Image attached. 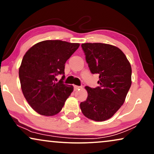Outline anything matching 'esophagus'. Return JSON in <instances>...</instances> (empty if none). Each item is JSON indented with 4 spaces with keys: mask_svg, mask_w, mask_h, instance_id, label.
Returning <instances> with one entry per match:
<instances>
[{
    "mask_svg": "<svg viewBox=\"0 0 154 154\" xmlns=\"http://www.w3.org/2000/svg\"><path fill=\"white\" fill-rule=\"evenodd\" d=\"M73 88H74L75 90H77L78 89H79V88H81L80 86H78V85H73Z\"/></svg>",
    "mask_w": 154,
    "mask_h": 154,
    "instance_id": "obj_1",
    "label": "esophagus"
}]
</instances>
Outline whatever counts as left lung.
Masks as SVG:
<instances>
[{"mask_svg": "<svg viewBox=\"0 0 154 154\" xmlns=\"http://www.w3.org/2000/svg\"><path fill=\"white\" fill-rule=\"evenodd\" d=\"M86 62L100 86H85L88 98L80 104L82 113L94 121L111 119L121 108L132 84V68L121 49L105 43H83Z\"/></svg>", "mask_w": 154, "mask_h": 154, "instance_id": "8db88e82", "label": "left lung"}]
</instances>
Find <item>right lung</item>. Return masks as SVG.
<instances>
[{
  "label": "right lung",
  "instance_id": "obj_1",
  "mask_svg": "<svg viewBox=\"0 0 154 154\" xmlns=\"http://www.w3.org/2000/svg\"><path fill=\"white\" fill-rule=\"evenodd\" d=\"M79 43L48 40L33 45L25 53L19 69L21 88L27 102L42 116H52L62 110L73 90L56 83V75L64 74L65 63L79 48Z\"/></svg>",
  "mask_w": 154,
  "mask_h": 154
}]
</instances>
